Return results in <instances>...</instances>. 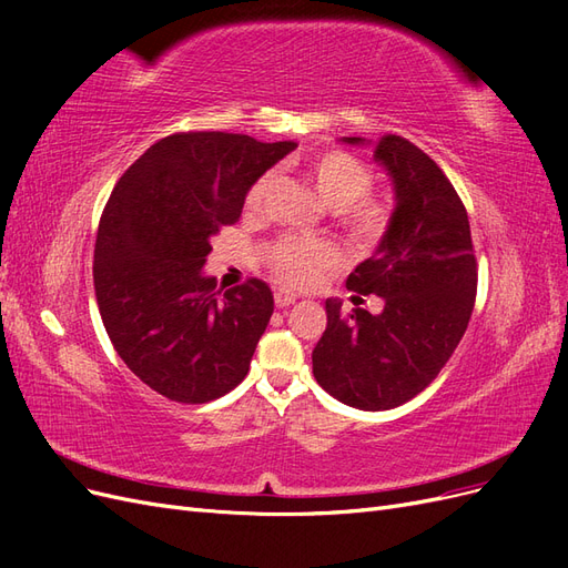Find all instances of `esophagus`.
<instances>
[{"label": "esophagus", "mask_w": 568, "mask_h": 568, "mask_svg": "<svg viewBox=\"0 0 568 568\" xmlns=\"http://www.w3.org/2000/svg\"><path fill=\"white\" fill-rule=\"evenodd\" d=\"M274 303L277 307H288L291 303H296V294H288V291H274Z\"/></svg>", "instance_id": "34e87169"}]
</instances>
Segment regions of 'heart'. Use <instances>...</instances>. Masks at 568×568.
<instances>
[{
    "mask_svg": "<svg viewBox=\"0 0 568 568\" xmlns=\"http://www.w3.org/2000/svg\"><path fill=\"white\" fill-rule=\"evenodd\" d=\"M322 201L336 211V222L359 248L382 244L393 225V209L382 196H372L374 173L357 156L341 149L322 151L305 165ZM277 184V170L257 178L246 194V211L261 213ZM338 263V251L326 242L282 236L267 251V267L284 288H307Z\"/></svg>",
    "mask_w": 568,
    "mask_h": 568,
    "instance_id": "1",
    "label": "heart"
}]
</instances>
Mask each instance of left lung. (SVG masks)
<instances>
[{"mask_svg": "<svg viewBox=\"0 0 568 568\" xmlns=\"http://www.w3.org/2000/svg\"><path fill=\"white\" fill-rule=\"evenodd\" d=\"M374 159L395 184L393 225L346 286L382 296L384 311L343 315L326 301L313 374L336 400L379 412L415 398L448 363L474 311L478 267L467 209L438 163L400 134L379 136Z\"/></svg>", "mask_w": 568, "mask_h": 568, "instance_id": "8db88e82", "label": "left lung"}]
</instances>
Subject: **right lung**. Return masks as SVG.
Returning <instances> with one entry per match:
<instances>
[{"label":"right lung","instance_id":"1","mask_svg":"<svg viewBox=\"0 0 568 568\" xmlns=\"http://www.w3.org/2000/svg\"><path fill=\"white\" fill-rule=\"evenodd\" d=\"M296 142L178 132L113 186L94 244V291L115 353L163 398L201 405L244 382L272 317V291L225 294L201 267L211 239L242 217L251 184Z\"/></svg>","mask_w":568,"mask_h":568}]
</instances>
